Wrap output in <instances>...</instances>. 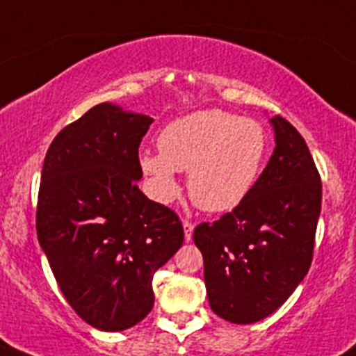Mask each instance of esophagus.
<instances>
[{"label": "esophagus", "instance_id": "esophagus-1", "mask_svg": "<svg viewBox=\"0 0 356 356\" xmlns=\"http://www.w3.org/2000/svg\"><path fill=\"white\" fill-rule=\"evenodd\" d=\"M182 227H184V238L186 241H191V237H193L195 225L191 223V221H188V219H184V221H182Z\"/></svg>", "mask_w": 356, "mask_h": 356}]
</instances>
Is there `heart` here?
I'll return each instance as SVG.
<instances>
[{
  "instance_id": "b5f03b06",
  "label": "heart",
  "mask_w": 356,
  "mask_h": 356,
  "mask_svg": "<svg viewBox=\"0 0 356 356\" xmlns=\"http://www.w3.org/2000/svg\"><path fill=\"white\" fill-rule=\"evenodd\" d=\"M159 152H144L140 167L161 200L177 195L175 170L188 172L189 197L200 209L225 212L253 189L268 135L254 119L225 111H200L168 122L159 131Z\"/></svg>"
}]
</instances>
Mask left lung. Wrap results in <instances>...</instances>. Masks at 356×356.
<instances>
[{
    "label": "left lung",
    "instance_id": "1",
    "mask_svg": "<svg viewBox=\"0 0 356 356\" xmlns=\"http://www.w3.org/2000/svg\"><path fill=\"white\" fill-rule=\"evenodd\" d=\"M274 154L248 197L193 241L204 257L211 309L248 325L286 302L313 261L321 211V179L307 144L291 122L270 119Z\"/></svg>",
    "mask_w": 356,
    "mask_h": 356
}]
</instances>
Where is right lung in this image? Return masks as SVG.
<instances>
[{
    "mask_svg": "<svg viewBox=\"0 0 356 356\" xmlns=\"http://www.w3.org/2000/svg\"><path fill=\"white\" fill-rule=\"evenodd\" d=\"M151 122L99 103L65 126L43 159L38 242L66 302L103 332L151 313L152 277L184 242L179 216L137 186Z\"/></svg>",
    "mask_w": 356,
    "mask_h": 356,
    "instance_id": "1",
    "label": "right lung"
}]
</instances>
